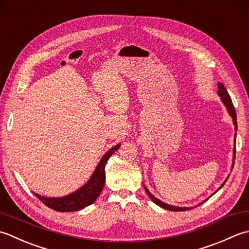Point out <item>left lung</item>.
I'll list each match as a JSON object with an SVG mask.
<instances>
[{
  "mask_svg": "<svg viewBox=\"0 0 249 249\" xmlns=\"http://www.w3.org/2000/svg\"><path fill=\"white\" fill-rule=\"evenodd\" d=\"M218 94H219V96L221 98V101L224 102V104L227 106V109L228 111H229V114L231 117L233 118V123H234V125H235V130H237V123H236V113H235V108L234 106H233V103H232V100L230 98L229 93H228V91L226 90V88L224 87V85H222L221 83L218 84ZM233 153H234V159H235V148L234 150H233ZM226 182V181H225ZM224 182V184H225ZM224 184L221 185V187L224 186ZM220 187V188H221ZM144 188L147 192V195L149 196V197L151 200H153L157 205L161 206L162 209H165V210H169V211H173V212H184V211H188L190 210L189 207H176V206H172V205H169V204H165V203L161 202L160 200L156 199V197L150 194V192L148 191V189L146 188V187L144 186Z\"/></svg>",
  "mask_w": 249,
  "mask_h": 249,
  "instance_id": "left-lung-1",
  "label": "left lung"
}]
</instances>
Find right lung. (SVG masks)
<instances>
[{"label":"right lung","mask_w":249,"mask_h":249,"mask_svg":"<svg viewBox=\"0 0 249 249\" xmlns=\"http://www.w3.org/2000/svg\"><path fill=\"white\" fill-rule=\"evenodd\" d=\"M120 147L116 145L113 148L109 149L106 153L103 158L101 159L100 163L96 166L94 173L91 176L87 184L83 186L82 188L77 191L73 192L67 196L62 197H45L42 196L35 195L37 199L42 201L45 205L48 206L49 209H53L57 212H76L88 206L96 200L102 191L105 184V164L109 157L113 155L116 150Z\"/></svg>","instance_id":"obj_1"}]
</instances>
